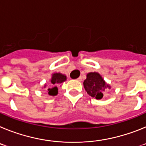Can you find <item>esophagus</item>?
Wrapping results in <instances>:
<instances>
[{"mask_svg":"<svg viewBox=\"0 0 146 146\" xmlns=\"http://www.w3.org/2000/svg\"><path fill=\"white\" fill-rule=\"evenodd\" d=\"M77 80H78V81H80H80H82V77H80L79 78H77Z\"/></svg>","mask_w":146,"mask_h":146,"instance_id":"esophagus-1","label":"esophagus"}]
</instances>
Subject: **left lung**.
Instances as JSON below:
<instances>
[{
    "label": "left lung",
    "mask_w": 146,
    "mask_h": 146,
    "mask_svg": "<svg viewBox=\"0 0 146 146\" xmlns=\"http://www.w3.org/2000/svg\"><path fill=\"white\" fill-rule=\"evenodd\" d=\"M85 90L91 97L101 99L103 93L106 89L111 88V86L105 82L102 75L98 72H89L83 82Z\"/></svg>",
    "instance_id": "obj_1"
}]
</instances>
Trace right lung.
<instances>
[{
    "label": "right lung",
    "mask_w": 146,
    "mask_h": 146,
    "mask_svg": "<svg viewBox=\"0 0 146 146\" xmlns=\"http://www.w3.org/2000/svg\"><path fill=\"white\" fill-rule=\"evenodd\" d=\"M67 77L66 74H62L60 72H55L52 74V77L50 80V83L47 88V83H45L43 88H47V93L50 96H56L58 93V86L61 85L66 80Z\"/></svg>",
    "instance_id": "add662e5"
}]
</instances>
